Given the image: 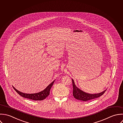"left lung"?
I'll list each match as a JSON object with an SVG mask.
<instances>
[{"label": "left lung", "mask_w": 123, "mask_h": 123, "mask_svg": "<svg viewBox=\"0 0 123 123\" xmlns=\"http://www.w3.org/2000/svg\"><path fill=\"white\" fill-rule=\"evenodd\" d=\"M72 84H73V94L74 98L78 100L84 101H88L91 99H93L95 98H98L103 95L105 92L106 91V90H105L103 92L96 94H90L86 93H85L83 92V91L79 89L78 88H77L74 83L73 79H72Z\"/></svg>", "instance_id": "left-lung-1"}]
</instances>
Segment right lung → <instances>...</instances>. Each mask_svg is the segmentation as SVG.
<instances>
[{
	"label": "right lung",
	"mask_w": 123,
	"mask_h": 123,
	"mask_svg": "<svg viewBox=\"0 0 123 123\" xmlns=\"http://www.w3.org/2000/svg\"><path fill=\"white\" fill-rule=\"evenodd\" d=\"M54 81H53L50 85H49L46 88H45L44 90H43L41 92H40L37 93L35 94H26V93H22L18 90H17L15 87H13V88L15 91L21 97L24 98H28L29 99H31L35 101H41L44 99H45L47 97L49 96L50 93V89L53 86Z\"/></svg>",
	"instance_id": "add662e5"
}]
</instances>
